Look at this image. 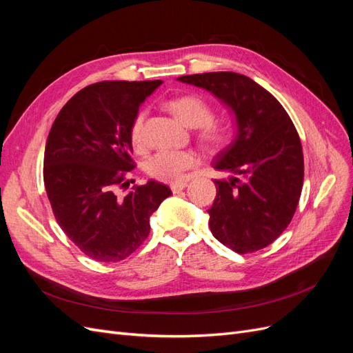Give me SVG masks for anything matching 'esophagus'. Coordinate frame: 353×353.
<instances>
[{
	"instance_id": "1",
	"label": "esophagus",
	"mask_w": 353,
	"mask_h": 353,
	"mask_svg": "<svg viewBox=\"0 0 353 353\" xmlns=\"http://www.w3.org/2000/svg\"><path fill=\"white\" fill-rule=\"evenodd\" d=\"M188 184L187 183H176L170 185V190H172V193H179V191H183Z\"/></svg>"
}]
</instances>
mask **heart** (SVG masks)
<instances>
[{"label":"heart","instance_id":"b5f03b06","mask_svg":"<svg viewBox=\"0 0 353 353\" xmlns=\"http://www.w3.org/2000/svg\"><path fill=\"white\" fill-rule=\"evenodd\" d=\"M168 109L178 119L191 128H199L201 140L208 145H221L227 141L228 131L225 126L212 122L213 112L209 103L199 95H181L166 103ZM145 112L140 110L131 123L130 137L135 148L143 145V123ZM197 165V156L188 150H160L145 162L147 174L163 183H181L187 170Z\"/></svg>","mask_w":353,"mask_h":353}]
</instances>
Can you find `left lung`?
Instances as JSON below:
<instances>
[{
  "label": "left lung",
  "instance_id": "left-lung-1",
  "mask_svg": "<svg viewBox=\"0 0 353 353\" xmlns=\"http://www.w3.org/2000/svg\"><path fill=\"white\" fill-rule=\"evenodd\" d=\"M176 81L206 90L234 114L236 135L218 153L209 213L213 236L237 253L271 244L290 223L303 185V152L283 105L253 79L234 72L187 74Z\"/></svg>",
  "mask_w": 353,
  "mask_h": 353
}]
</instances>
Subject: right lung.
<instances>
[{
	"label": "right lung",
	"instance_id": "obj_1",
	"mask_svg": "<svg viewBox=\"0 0 353 353\" xmlns=\"http://www.w3.org/2000/svg\"><path fill=\"white\" fill-rule=\"evenodd\" d=\"M162 81H103L63 105L44 153V184L60 228L91 259L119 262L150 232V216L172 191L148 179L125 197L134 168L131 123Z\"/></svg>",
	"mask_w": 353,
	"mask_h": 353
}]
</instances>
